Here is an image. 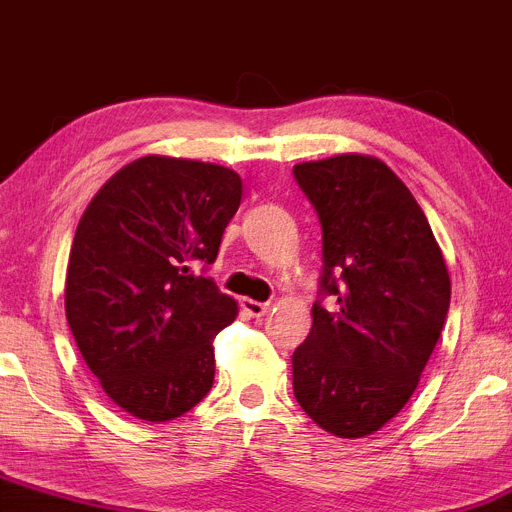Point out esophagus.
Here are the masks:
<instances>
[{
    "label": "esophagus",
    "mask_w": 512,
    "mask_h": 512,
    "mask_svg": "<svg viewBox=\"0 0 512 512\" xmlns=\"http://www.w3.org/2000/svg\"><path fill=\"white\" fill-rule=\"evenodd\" d=\"M240 308H243L250 317H262L269 313V303L252 301V298H243V301H240Z\"/></svg>",
    "instance_id": "34e87169"
}]
</instances>
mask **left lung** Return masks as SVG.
Returning <instances> with one entry per match:
<instances>
[{"instance_id": "obj_1", "label": "left lung", "mask_w": 512, "mask_h": 512, "mask_svg": "<svg viewBox=\"0 0 512 512\" xmlns=\"http://www.w3.org/2000/svg\"><path fill=\"white\" fill-rule=\"evenodd\" d=\"M322 223V293L293 351V395L337 438H366L414 395L450 308V274L424 209L380 158L293 166Z\"/></svg>"}]
</instances>
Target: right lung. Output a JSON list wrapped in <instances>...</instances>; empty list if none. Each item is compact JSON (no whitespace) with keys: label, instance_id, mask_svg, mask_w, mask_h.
I'll return each mask as SVG.
<instances>
[{"label":"right lung","instance_id":"right-lung-1","mask_svg":"<svg viewBox=\"0 0 512 512\" xmlns=\"http://www.w3.org/2000/svg\"><path fill=\"white\" fill-rule=\"evenodd\" d=\"M243 197L236 170L173 156L122 166L69 250L64 310L103 392L151 424L178 419L214 383V337L238 303L199 272Z\"/></svg>","mask_w":512,"mask_h":512}]
</instances>
